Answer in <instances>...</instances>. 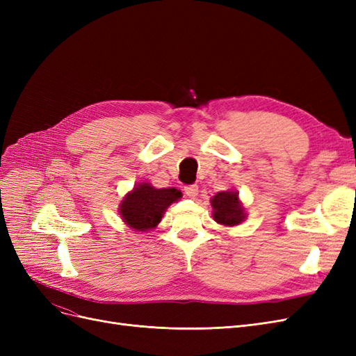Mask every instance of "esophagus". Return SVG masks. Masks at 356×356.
<instances>
[{"mask_svg":"<svg viewBox=\"0 0 356 356\" xmlns=\"http://www.w3.org/2000/svg\"><path fill=\"white\" fill-rule=\"evenodd\" d=\"M184 193H186V195H187L188 197L195 199V197L199 195V187H197L196 184H193V186H187V187H184Z\"/></svg>","mask_w":356,"mask_h":356,"instance_id":"34e87169","label":"esophagus"}]
</instances>
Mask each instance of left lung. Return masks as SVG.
Masks as SVG:
<instances>
[{
  "mask_svg": "<svg viewBox=\"0 0 356 356\" xmlns=\"http://www.w3.org/2000/svg\"><path fill=\"white\" fill-rule=\"evenodd\" d=\"M212 218L220 225L234 227L246 220V212L239 199L238 190L220 191L211 199Z\"/></svg>",
  "mask_w": 356,
  "mask_h": 356,
  "instance_id": "8db88e82",
  "label": "left lung"
}]
</instances>
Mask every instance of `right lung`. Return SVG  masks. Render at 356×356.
Here are the masks:
<instances>
[{
  "mask_svg": "<svg viewBox=\"0 0 356 356\" xmlns=\"http://www.w3.org/2000/svg\"><path fill=\"white\" fill-rule=\"evenodd\" d=\"M181 197L177 188H156L149 182H138L118 204V213L129 229L148 232L157 227L166 209Z\"/></svg>",
  "mask_w": 356,
  "mask_h": 356,
  "instance_id": "right-lung-1",
  "label": "right lung"
}]
</instances>
